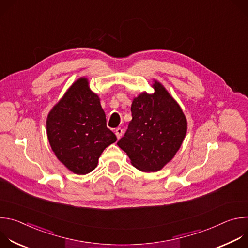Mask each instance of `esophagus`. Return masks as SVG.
Listing matches in <instances>:
<instances>
[{"mask_svg":"<svg viewBox=\"0 0 248 248\" xmlns=\"http://www.w3.org/2000/svg\"><path fill=\"white\" fill-rule=\"evenodd\" d=\"M115 133L117 135L118 138H120L122 135H123V129L121 127H118L116 130H115Z\"/></svg>","mask_w":248,"mask_h":248,"instance_id":"1","label":"esophagus"}]
</instances>
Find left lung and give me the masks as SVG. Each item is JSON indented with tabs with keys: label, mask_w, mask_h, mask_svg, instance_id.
I'll list each match as a JSON object with an SVG mask.
<instances>
[{
	"label": "left lung",
	"mask_w": 248,
	"mask_h": 248,
	"mask_svg": "<svg viewBox=\"0 0 248 248\" xmlns=\"http://www.w3.org/2000/svg\"><path fill=\"white\" fill-rule=\"evenodd\" d=\"M155 92H143L133 99L131 116L118 145L139 170L154 172L168 164L182 146L187 129L180 105L157 80Z\"/></svg>",
	"instance_id": "left-lung-1"
}]
</instances>
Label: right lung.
Listing matches in <instances>:
<instances>
[{
    "instance_id": "1",
    "label": "right lung",
    "mask_w": 248,
    "mask_h": 248,
    "mask_svg": "<svg viewBox=\"0 0 248 248\" xmlns=\"http://www.w3.org/2000/svg\"><path fill=\"white\" fill-rule=\"evenodd\" d=\"M47 135L57 158L73 172L86 174L98 165L106 147L117 141L107 127L99 96L88 79H78L47 117Z\"/></svg>"
}]
</instances>
